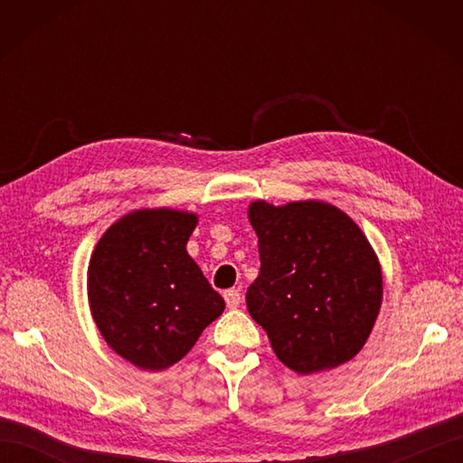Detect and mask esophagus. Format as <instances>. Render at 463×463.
Listing matches in <instances>:
<instances>
[{
	"instance_id": "obj_1",
	"label": "esophagus",
	"mask_w": 463,
	"mask_h": 463,
	"mask_svg": "<svg viewBox=\"0 0 463 463\" xmlns=\"http://www.w3.org/2000/svg\"><path fill=\"white\" fill-rule=\"evenodd\" d=\"M222 297H224V302H226V307H229V308H237L241 304V292L237 288L224 290Z\"/></svg>"
}]
</instances>
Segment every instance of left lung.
<instances>
[{
  "instance_id": "8db88e82",
  "label": "left lung",
  "mask_w": 463,
  "mask_h": 463,
  "mask_svg": "<svg viewBox=\"0 0 463 463\" xmlns=\"http://www.w3.org/2000/svg\"><path fill=\"white\" fill-rule=\"evenodd\" d=\"M249 219L260 272L247 308L279 360L312 373L356 356L382 304L380 264L356 222L318 201H257Z\"/></svg>"
}]
</instances>
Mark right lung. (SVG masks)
<instances>
[{"label":"right lung","mask_w":463,"mask_h":463,"mask_svg":"<svg viewBox=\"0 0 463 463\" xmlns=\"http://www.w3.org/2000/svg\"><path fill=\"white\" fill-rule=\"evenodd\" d=\"M196 216L135 211L97 242L90 304L105 342L141 370H165L189 352L224 300L186 254Z\"/></svg>","instance_id":"1"}]
</instances>
